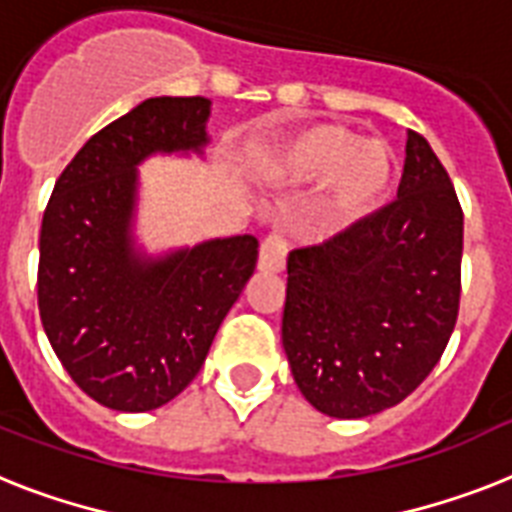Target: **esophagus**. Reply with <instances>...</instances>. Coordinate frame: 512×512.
<instances>
[{"label": "esophagus", "mask_w": 512, "mask_h": 512, "mask_svg": "<svg viewBox=\"0 0 512 512\" xmlns=\"http://www.w3.org/2000/svg\"><path fill=\"white\" fill-rule=\"evenodd\" d=\"M260 273H281L286 268V242L281 236H268L260 247V260H257Z\"/></svg>", "instance_id": "1"}]
</instances>
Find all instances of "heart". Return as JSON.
<instances>
[{"label":"heart","instance_id":"heart-1","mask_svg":"<svg viewBox=\"0 0 512 512\" xmlns=\"http://www.w3.org/2000/svg\"><path fill=\"white\" fill-rule=\"evenodd\" d=\"M265 189H299L323 181L321 213L328 231H347L389 205L400 181V157L386 139L360 136L339 123H307L265 144L252 157Z\"/></svg>","mask_w":512,"mask_h":512}]
</instances>
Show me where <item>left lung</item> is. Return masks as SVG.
Returning a JSON list of instances; mask_svg holds the SVG:
<instances>
[{
    "instance_id": "obj_1",
    "label": "left lung",
    "mask_w": 512,
    "mask_h": 512,
    "mask_svg": "<svg viewBox=\"0 0 512 512\" xmlns=\"http://www.w3.org/2000/svg\"><path fill=\"white\" fill-rule=\"evenodd\" d=\"M397 202L286 260L281 339L305 400L368 418L434 371L458 321L463 210L423 136L407 131Z\"/></svg>"
}]
</instances>
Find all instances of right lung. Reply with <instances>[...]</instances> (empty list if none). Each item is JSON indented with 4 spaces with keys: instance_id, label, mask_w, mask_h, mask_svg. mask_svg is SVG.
<instances>
[{
    "instance_id": "add662e5",
    "label": "right lung",
    "mask_w": 512,
    "mask_h": 512,
    "mask_svg": "<svg viewBox=\"0 0 512 512\" xmlns=\"http://www.w3.org/2000/svg\"><path fill=\"white\" fill-rule=\"evenodd\" d=\"M210 99L155 97L102 128L54 184L39 239V313L54 355L99 405L147 413L184 392L255 273L252 234L149 252L139 168L202 157Z\"/></svg>"
}]
</instances>
